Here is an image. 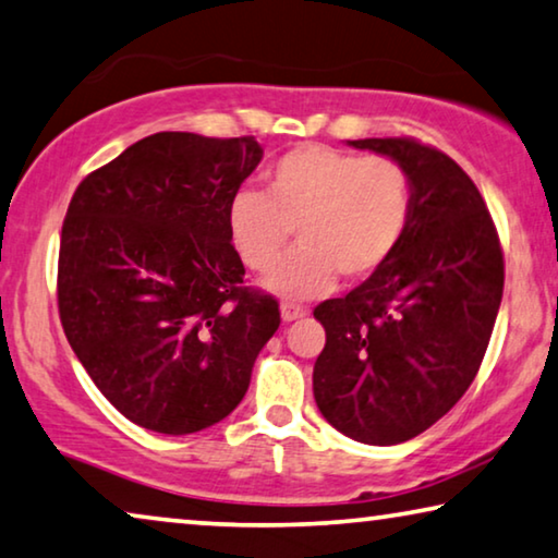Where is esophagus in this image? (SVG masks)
<instances>
[{
	"instance_id": "obj_1",
	"label": "esophagus",
	"mask_w": 558,
	"mask_h": 558,
	"mask_svg": "<svg viewBox=\"0 0 558 558\" xmlns=\"http://www.w3.org/2000/svg\"><path fill=\"white\" fill-rule=\"evenodd\" d=\"M305 313H307L305 307L295 305V303H282V305H280V315H282V320H286V323H290V320H298V318H303Z\"/></svg>"
}]
</instances>
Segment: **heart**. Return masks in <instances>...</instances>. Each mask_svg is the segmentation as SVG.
<instances>
[{"instance_id": "b5f03b06", "label": "heart", "mask_w": 558, "mask_h": 558, "mask_svg": "<svg viewBox=\"0 0 558 558\" xmlns=\"http://www.w3.org/2000/svg\"><path fill=\"white\" fill-rule=\"evenodd\" d=\"M263 180L265 193L230 197L228 238L245 268L265 272L296 228L302 243L265 278L282 298L323 295L338 276L371 278L409 232L413 180L393 157L307 143L280 155Z\"/></svg>"}]
</instances>
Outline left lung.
<instances>
[{
    "label": "left lung",
    "instance_id": "8db88e82",
    "mask_svg": "<svg viewBox=\"0 0 558 558\" xmlns=\"http://www.w3.org/2000/svg\"><path fill=\"white\" fill-rule=\"evenodd\" d=\"M348 145L409 170L413 215L384 268L313 311L326 328L313 393L340 434L393 446L434 426L476 378L504 295V253L478 187L440 149L413 137Z\"/></svg>",
    "mask_w": 558,
    "mask_h": 558
}]
</instances>
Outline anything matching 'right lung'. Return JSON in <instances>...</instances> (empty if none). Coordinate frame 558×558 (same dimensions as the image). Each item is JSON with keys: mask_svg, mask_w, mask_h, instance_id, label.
Listing matches in <instances>:
<instances>
[{"mask_svg": "<svg viewBox=\"0 0 558 558\" xmlns=\"http://www.w3.org/2000/svg\"><path fill=\"white\" fill-rule=\"evenodd\" d=\"M255 137L157 132L89 172L60 240L57 305L89 378L124 418L185 436L243 401L278 301L245 288L228 203Z\"/></svg>", "mask_w": 558, "mask_h": 558, "instance_id": "1", "label": "right lung"}]
</instances>
